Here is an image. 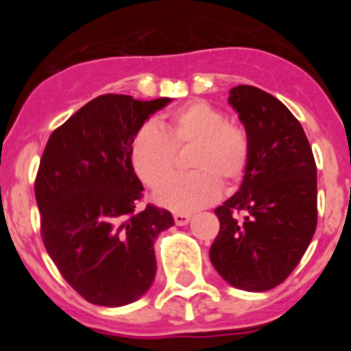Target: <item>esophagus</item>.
<instances>
[{
  "instance_id": "1",
  "label": "esophagus",
  "mask_w": 351,
  "mask_h": 351,
  "mask_svg": "<svg viewBox=\"0 0 351 351\" xmlns=\"http://www.w3.org/2000/svg\"><path fill=\"white\" fill-rule=\"evenodd\" d=\"M190 219H191L190 214H184V213H176V214H173V221H176V225H178V226L188 225V223H190Z\"/></svg>"
}]
</instances>
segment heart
Wrapping results in <instances>:
<instances>
[{
  "label": "heart",
  "mask_w": 351,
  "mask_h": 351,
  "mask_svg": "<svg viewBox=\"0 0 351 351\" xmlns=\"http://www.w3.org/2000/svg\"><path fill=\"white\" fill-rule=\"evenodd\" d=\"M194 145L189 166L194 172L166 181L177 165L176 150ZM130 163L142 182L160 188L156 202L176 213H191L216 202L226 188L237 184L250 163V138L219 108L193 101L167 117L161 130L144 125L130 144Z\"/></svg>",
  "instance_id": "1"
}]
</instances>
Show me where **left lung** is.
I'll list each match as a JSON object with an SVG mask.
<instances>
[{
	"mask_svg": "<svg viewBox=\"0 0 351 351\" xmlns=\"http://www.w3.org/2000/svg\"><path fill=\"white\" fill-rule=\"evenodd\" d=\"M250 138L243 184L214 213L219 232L210 246L214 269L226 283L265 291L297 267L316 230V163L295 116L255 86L230 89Z\"/></svg>",
	"mask_w": 351,
	"mask_h": 351,
	"instance_id": "1",
	"label": "left lung"
}]
</instances>
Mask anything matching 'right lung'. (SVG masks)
<instances>
[{
  "mask_svg": "<svg viewBox=\"0 0 351 351\" xmlns=\"http://www.w3.org/2000/svg\"><path fill=\"white\" fill-rule=\"evenodd\" d=\"M170 98L101 95L49 137L35 197L42 239L66 283L88 302L119 308L141 299L156 276L154 239L172 214L149 204L130 163L135 133Z\"/></svg>",
  "mask_w": 351,
  "mask_h": 351,
  "instance_id": "right-lung-1",
  "label": "right lung"
}]
</instances>
